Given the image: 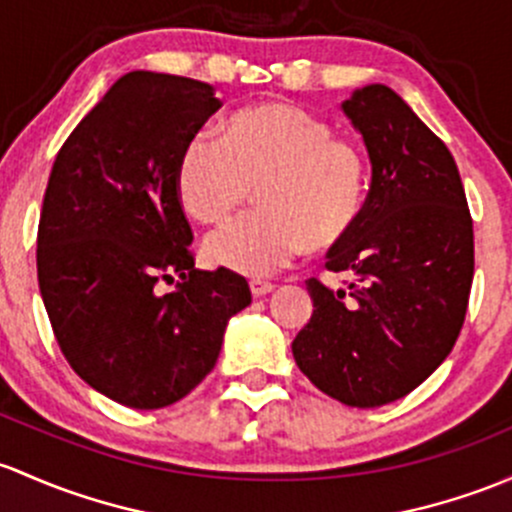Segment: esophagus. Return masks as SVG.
Returning <instances> with one entry per match:
<instances>
[{
	"label": "esophagus",
	"instance_id": "34e87169",
	"mask_svg": "<svg viewBox=\"0 0 512 512\" xmlns=\"http://www.w3.org/2000/svg\"><path fill=\"white\" fill-rule=\"evenodd\" d=\"M272 289H274L272 282H262V279H252V282H250V292H252V297H255V299L267 297Z\"/></svg>",
	"mask_w": 512,
	"mask_h": 512
}]
</instances>
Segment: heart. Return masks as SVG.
<instances>
[{
  "mask_svg": "<svg viewBox=\"0 0 512 512\" xmlns=\"http://www.w3.org/2000/svg\"><path fill=\"white\" fill-rule=\"evenodd\" d=\"M257 183L262 208L225 220L203 242L211 265L245 277L272 274L306 245L346 240L363 215L368 164L328 122L287 102L233 112L220 139L196 134L176 161V196L201 223L225 218Z\"/></svg>",
  "mask_w": 512,
  "mask_h": 512,
  "instance_id": "b5f03b06",
  "label": "heart"
}]
</instances>
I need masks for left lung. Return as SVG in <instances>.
Returning <instances> with one entry per match:
<instances>
[{
    "mask_svg": "<svg viewBox=\"0 0 512 512\" xmlns=\"http://www.w3.org/2000/svg\"><path fill=\"white\" fill-rule=\"evenodd\" d=\"M370 159L365 208L326 267L346 289L309 279L314 314L294 338L299 370L348 407L410 395L444 363L464 326L473 282V223L446 144L387 85L341 105Z\"/></svg>",
    "mask_w": 512,
    "mask_h": 512,
    "instance_id": "left-lung-1",
    "label": "left lung"
}]
</instances>
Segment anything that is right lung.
Returning a JSON list of instances; mask_svg holds the SVG:
<instances>
[{"mask_svg":"<svg viewBox=\"0 0 512 512\" xmlns=\"http://www.w3.org/2000/svg\"><path fill=\"white\" fill-rule=\"evenodd\" d=\"M220 107L213 85L122 75L53 161L39 220V289L71 368L134 410L186 397L252 301L245 277L193 267L176 161ZM179 273L174 293L158 289Z\"/></svg>","mask_w":512,"mask_h":512,"instance_id":"right-lung-1","label":"right lung"}]
</instances>
